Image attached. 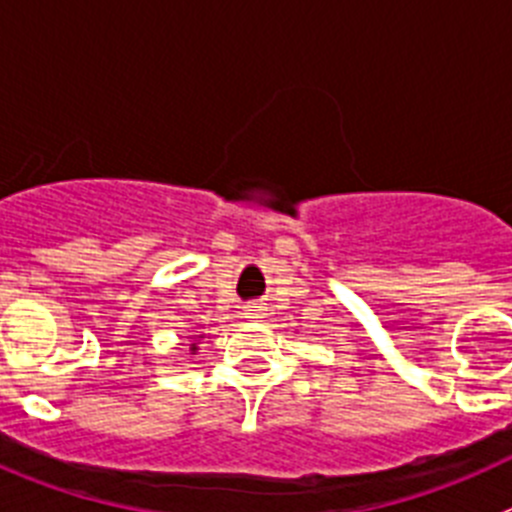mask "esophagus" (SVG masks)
Segmentation results:
<instances>
[{
  "label": "esophagus",
  "mask_w": 512,
  "mask_h": 512,
  "mask_svg": "<svg viewBox=\"0 0 512 512\" xmlns=\"http://www.w3.org/2000/svg\"><path fill=\"white\" fill-rule=\"evenodd\" d=\"M261 307L259 305H248L246 310H243V315H246V318H251V320H256V318H261Z\"/></svg>",
  "instance_id": "34e87169"
}]
</instances>
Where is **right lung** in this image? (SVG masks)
<instances>
[{"mask_svg": "<svg viewBox=\"0 0 512 512\" xmlns=\"http://www.w3.org/2000/svg\"><path fill=\"white\" fill-rule=\"evenodd\" d=\"M197 338H205V336H197ZM189 351H192V354H197V343H189Z\"/></svg>", "mask_w": 512, "mask_h": 512, "instance_id": "obj_1", "label": "right lung"}]
</instances>
